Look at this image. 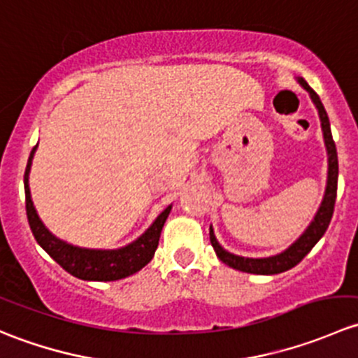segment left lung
<instances>
[{
    "mask_svg": "<svg viewBox=\"0 0 358 358\" xmlns=\"http://www.w3.org/2000/svg\"><path fill=\"white\" fill-rule=\"evenodd\" d=\"M296 81L299 83V86H301L303 90L308 92L313 106H315L317 110H319L320 126H322L324 143H326V152H327L326 190H324V197L322 201H320V206L319 209H317L315 216H313L312 222L308 223V227L303 230L301 236H299L289 248L277 252V255L273 256H265V258H248V256L234 255V252L227 251V249L216 241L215 230H213V227L209 225V241H211V246L215 249L216 256H218L225 265L232 266V268L236 270H241V272L256 273V275H273V273L286 272V270L292 268V266L298 265V263L301 262L310 251H312V248L319 243L320 237L326 234L327 227H329L331 218H333L336 190H338V152H336L333 133H331V122H329V117H327L326 109H324L322 102H320L319 95L310 88L308 83H306L303 78H296Z\"/></svg>",
    "mask_w": 358,
    "mask_h": 358,
    "instance_id": "left-lung-1",
    "label": "left lung"
}]
</instances>
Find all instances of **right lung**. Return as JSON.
<instances>
[{
    "mask_svg": "<svg viewBox=\"0 0 358 358\" xmlns=\"http://www.w3.org/2000/svg\"><path fill=\"white\" fill-rule=\"evenodd\" d=\"M36 149H38V145L32 149L31 156H29L24 175V189L29 225H31L32 236L38 241L39 246L45 249L66 272L81 280H99V282L103 280V282H107V280L124 279V277H129L142 270L154 258L161 230L173 206L169 204L142 236L122 248L92 249L69 244L67 241L59 239L55 234L46 229V225L41 222L38 211H36L34 202H32L31 189H29V173H31Z\"/></svg>",
    "mask_w": 358,
    "mask_h": 358,
    "instance_id": "obj_1",
    "label": "right lung"
}]
</instances>
